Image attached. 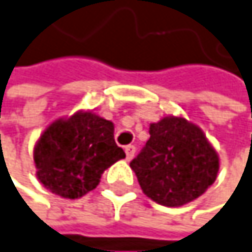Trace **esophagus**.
<instances>
[{"label":"esophagus","mask_w":252,"mask_h":252,"mask_svg":"<svg viewBox=\"0 0 252 252\" xmlns=\"http://www.w3.org/2000/svg\"><path fill=\"white\" fill-rule=\"evenodd\" d=\"M124 151H125V155H127V159L130 161L134 157V154H136V146L134 145H127Z\"/></svg>","instance_id":"obj_1"}]
</instances>
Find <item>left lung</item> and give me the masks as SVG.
I'll list each match as a JSON object with an SVG mask.
<instances>
[{
    "mask_svg": "<svg viewBox=\"0 0 252 252\" xmlns=\"http://www.w3.org/2000/svg\"><path fill=\"white\" fill-rule=\"evenodd\" d=\"M149 134L130 167L154 202L182 206L215 182L218 155L199 127L184 118L170 116L151 124Z\"/></svg>",
    "mask_w": 252,
    "mask_h": 252,
    "instance_id": "obj_1",
    "label": "left lung"
}]
</instances>
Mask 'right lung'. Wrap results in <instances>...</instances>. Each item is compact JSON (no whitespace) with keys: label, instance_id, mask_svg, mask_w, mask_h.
I'll return each mask as SVG.
<instances>
[{"label":"right lung","instance_id":"obj_1","mask_svg":"<svg viewBox=\"0 0 252 252\" xmlns=\"http://www.w3.org/2000/svg\"><path fill=\"white\" fill-rule=\"evenodd\" d=\"M121 158L125 152L115 143L113 124L91 112L53 122L34 151L40 182L65 199L94 189L101 173Z\"/></svg>","mask_w":252,"mask_h":252}]
</instances>
